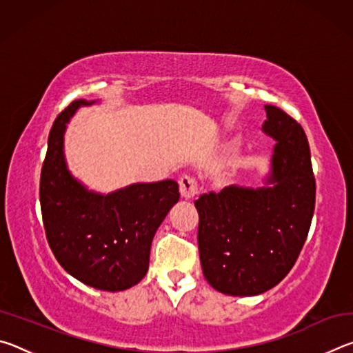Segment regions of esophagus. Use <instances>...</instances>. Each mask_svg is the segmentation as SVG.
Here are the masks:
<instances>
[{
	"label": "esophagus",
	"mask_w": 353,
	"mask_h": 353,
	"mask_svg": "<svg viewBox=\"0 0 353 353\" xmlns=\"http://www.w3.org/2000/svg\"><path fill=\"white\" fill-rule=\"evenodd\" d=\"M179 191H181V196L185 201L194 199L196 194H198V183H196V179L190 176H182L181 181H179Z\"/></svg>",
	"instance_id": "obj_1"
}]
</instances>
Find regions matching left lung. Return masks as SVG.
Segmentation results:
<instances>
[{
	"label": "left lung",
	"instance_id": "left-lung-1",
	"mask_svg": "<svg viewBox=\"0 0 353 353\" xmlns=\"http://www.w3.org/2000/svg\"><path fill=\"white\" fill-rule=\"evenodd\" d=\"M265 110L261 129L276 140L268 187L230 185L194 201L202 272L229 296H256L282 282L301 254L314 212L307 135L279 107Z\"/></svg>",
	"mask_w": 353,
	"mask_h": 353
}]
</instances>
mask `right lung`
<instances>
[{
    "label": "right lung",
    "mask_w": 353,
    "mask_h": 353,
    "mask_svg": "<svg viewBox=\"0 0 353 353\" xmlns=\"http://www.w3.org/2000/svg\"><path fill=\"white\" fill-rule=\"evenodd\" d=\"M92 104L73 101L52 124L40 176L41 218L52 254L70 276L97 290L123 291L146 276L152 238L181 194L171 179L101 194L71 176L65 129L81 105Z\"/></svg>",
    "instance_id": "1"
}]
</instances>
